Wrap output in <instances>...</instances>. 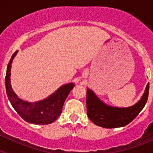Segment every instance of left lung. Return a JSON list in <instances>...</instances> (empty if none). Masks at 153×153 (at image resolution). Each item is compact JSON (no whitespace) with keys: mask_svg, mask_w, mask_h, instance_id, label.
Here are the masks:
<instances>
[{"mask_svg":"<svg viewBox=\"0 0 153 153\" xmlns=\"http://www.w3.org/2000/svg\"><path fill=\"white\" fill-rule=\"evenodd\" d=\"M149 83L140 100L129 107L119 108L108 106L90 89L86 90L87 116L92 122L103 128H117L128 125L140 113L148 100Z\"/></svg>","mask_w":153,"mask_h":153,"instance_id":"8db88e82","label":"left lung"}]
</instances>
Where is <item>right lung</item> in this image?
Wrapping results in <instances>:
<instances>
[{"mask_svg":"<svg viewBox=\"0 0 153 153\" xmlns=\"http://www.w3.org/2000/svg\"><path fill=\"white\" fill-rule=\"evenodd\" d=\"M17 52L16 51L12 55L7 68L5 86L8 99L16 112L27 123L39 125L52 123L61 114L63 103L75 85L73 83L63 85L49 97L38 102H29L23 100L17 97L10 85V67Z\"/></svg>","mask_w":153,"mask_h":153,"instance_id":"obj_1","label":"right lung"}]
</instances>
